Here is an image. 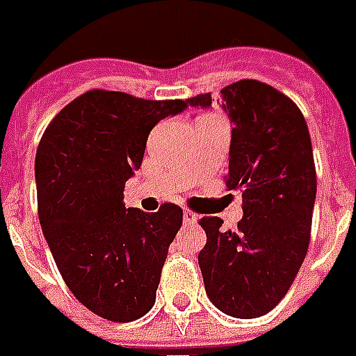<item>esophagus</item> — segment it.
Returning <instances> with one entry per match:
<instances>
[{
	"label": "esophagus",
	"instance_id": "obj_1",
	"mask_svg": "<svg viewBox=\"0 0 356 356\" xmlns=\"http://www.w3.org/2000/svg\"><path fill=\"white\" fill-rule=\"evenodd\" d=\"M195 221H197V216L191 210H186L184 212V223H195Z\"/></svg>",
	"mask_w": 356,
	"mask_h": 356
}]
</instances>
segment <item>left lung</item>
I'll use <instances>...</instances> for the list:
<instances>
[{
	"label": "left lung",
	"instance_id": "1",
	"mask_svg": "<svg viewBox=\"0 0 356 356\" xmlns=\"http://www.w3.org/2000/svg\"><path fill=\"white\" fill-rule=\"evenodd\" d=\"M210 108L212 95L188 99ZM231 120L227 189H238L244 216L236 231L216 216L200 219L207 245L199 266L208 298L219 312L253 319L287 295L309 245L317 178L309 131L287 95L259 80L221 90Z\"/></svg>",
	"mask_w": 356,
	"mask_h": 356
}]
</instances>
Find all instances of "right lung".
<instances>
[{
    "label": "right lung",
    "mask_w": 356,
    "mask_h": 356,
    "mask_svg": "<svg viewBox=\"0 0 356 356\" xmlns=\"http://www.w3.org/2000/svg\"><path fill=\"white\" fill-rule=\"evenodd\" d=\"M188 101H146L90 90L50 122L35 156L42 234L76 300L99 317L148 314L181 227V208H125V181L140 168L149 131Z\"/></svg>",
    "instance_id": "right-lung-1"
}]
</instances>
